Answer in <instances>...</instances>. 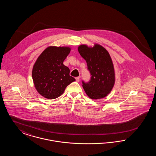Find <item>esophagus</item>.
<instances>
[{"instance_id": "obj_1", "label": "esophagus", "mask_w": 156, "mask_h": 156, "mask_svg": "<svg viewBox=\"0 0 156 156\" xmlns=\"http://www.w3.org/2000/svg\"><path fill=\"white\" fill-rule=\"evenodd\" d=\"M80 76H78V77H76L75 78V80H76V82H79L80 81Z\"/></svg>"}]
</instances>
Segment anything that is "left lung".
I'll return each instance as SVG.
<instances>
[{
	"label": "left lung",
	"instance_id": "8db88e82",
	"mask_svg": "<svg viewBox=\"0 0 156 156\" xmlns=\"http://www.w3.org/2000/svg\"><path fill=\"white\" fill-rule=\"evenodd\" d=\"M78 50L85 59L91 76L89 81H82L86 94L93 99L106 97L111 92L115 83L114 68L109 52L98 44L92 48L81 45Z\"/></svg>",
	"mask_w": 156,
	"mask_h": 156
}]
</instances>
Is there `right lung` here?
<instances>
[{
    "label": "right lung",
    "instance_id": "add662e5",
    "mask_svg": "<svg viewBox=\"0 0 156 156\" xmlns=\"http://www.w3.org/2000/svg\"><path fill=\"white\" fill-rule=\"evenodd\" d=\"M70 48L49 47L37 58L32 71L36 89L43 97L53 99L61 96L66 88L75 81L69 69L63 64Z\"/></svg>",
    "mask_w": 156,
    "mask_h": 156
}]
</instances>
